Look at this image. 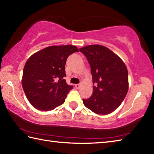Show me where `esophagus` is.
Wrapping results in <instances>:
<instances>
[{"label":"esophagus","mask_w":154,"mask_h":154,"mask_svg":"<svg viewBox=\"0 0 154 154\" xmlns=\"http://www.w3.org/2000/svg\"><path fill=\"white\" fill-rule=\"evenodd\" d=\"M80 86H81V85H80V84H76V85H75V88H76V89H79L80 88Z\"/></svg>","instance_id":"obj_1"}]
</instances>
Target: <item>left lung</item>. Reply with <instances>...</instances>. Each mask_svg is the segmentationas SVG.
<instances>
[{
  "mask_svg": "<svg viewBox=\"0 0 154 154\" xmlns=\"http://www.w3.org/2000/svg\"><path fill=\"white\" fill-rule=\"evenodd\" d=\"M90 65L93 93L83 99L86 108L97 114L107 115L120 106L128 91L126 66L115 53L101 45H89L79 49Z\"/></svg>",
  "mask_w": 154,
  "mask_h": 154,
  "instance_id": "8db88e82",
  "label": "left lung"
}]
</instances>
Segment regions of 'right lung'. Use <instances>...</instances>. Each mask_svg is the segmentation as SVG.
Listing matches in <instances>:
<instances>
[{
  "label": "right lung",
  "mask_w": 154,
  "mask_h": 154,
  "mask_svg": "<svg viewBox=\"0 0 154 154\" xmlns=\"http://www.w3.org/2000/svg\"><path fill=\"white\" fill-rule=\"evenodd\" d=\"M72 45L48 46L34 53L24 65L22 85L27 99L41 111L52 110L63 104L73 88L66 82L68 57L78 52Z\"/></svg>",
  "instance_id": "right-lung-1"
}]
</instances>
